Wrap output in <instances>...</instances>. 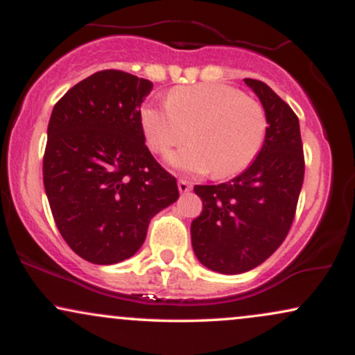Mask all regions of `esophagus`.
<instances>
[{
	"instance_id": "obj_1",
	"label": "esophagus",
	"mask_w": 355,
	"mask_h": 355,
	"mask_svg": "<svg viewBox=\"0 0 355 355\" xmlns=\"http://www.w3.org/2000/svg\"><path fill=\"white\" fill-rule=\"evenodd\" d=\"M191 189V183L189 180H185V178H180L178 180V190H180V193H187V191H190Z\"/></svg>"
}]
</instances>
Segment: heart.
<instances>
[{"mask_svg": "<svg viewBox=\"0 0 355 355\" xmlns=\"http://www.w3.org/2000/svg\"><path fill=\"white\" fill-rule=\"evenodd\" d=\"M141 126L146 145L158 155L182 145L189 135L191 144L168 158L177 168L229 178L254 164L268 121L262 105L242 89L198 83L172 89L165 105H146Z\"/></svg>", "mask_w": 355, "mask_h": 355, "instance_id": "b5f03b06", "label": "heart"}]
</instances>
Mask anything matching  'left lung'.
Masks as SVG:
<instances>
[{
  "instance_id": "1",
  "label": "left lung",
  "mask_w": 355,
  "mask_h": 355,
  "mask_svg": "<svg viewBox=\"0 0 355 355\" xmlns=\"http://www.w3.org/2000/svg\"><path fill=\"white\" fill-rule=\"evenodd\" d=\"M267 113L262 150L243 173L220 185H195L202 214L191 222V247L220 274L252 270L282 245L304 183L299 118L263 81L245 78Z\"/></svg>"
}]
</instances>
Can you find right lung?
I'll list each match as a JSON object with an SVG mask.
<instances>
[{"label":"right lung","instance_id":"obj_1","mask_svg":"<svg viewBox=\"0 0 355 355\" xmlns=\"http://www.w3.org/2000/svg\"><path fill=\"white\" fill-rule=\"evenodd\" d=\"M152 88L126 71H96L53 108L44 190L61 237L92 263L130 259L153 215L180 195L145 145L140 105Z\"/></svg>","mask_w":355,"mask_h":355}]
</instances>
